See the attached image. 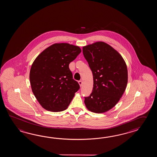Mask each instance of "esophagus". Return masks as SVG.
<instances>
[{"label":"esophagus","mask_w":157,"mask_h":157,"mask_svg":"<svg viewBox=\"0 0 157 157\" xmlns=\"http://www.w3.org/2000/svg\"><path fill=\"white\" fill-rule=\"evenodd\" d=\"M78 82V84L80 85V87L82 86V81L81 80V81H79Z\"/></svg>","instance_id":"esophagus-1"}]
</instances>
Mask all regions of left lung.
Listing matches in <instances>:
<instances>
[{"label": "left lung", "mask_w": 157, "mask_h": 157, "mask_svg": "<svg viewBox=\"0 0 157 157\" xmlns=\"http://www.w3.org/2000/svg\"><path fill=\"white\" fill-rule=\"evenodd\" d=\"M82 52L94 81L92 93L85 98V104L94 113L106 112L117 104L126 90V64L117 50L103 41L83 47Z\"/></svg>", "instance_id": "1"}]
</instances>
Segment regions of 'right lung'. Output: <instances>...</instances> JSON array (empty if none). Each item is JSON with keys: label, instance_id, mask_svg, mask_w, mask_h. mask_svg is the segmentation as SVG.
<instances>
[{"label": "right lung", "instance_id": "add662e5", "mask_svg": "<svg viewBox=\"0 0 157 157\" xmlns=\"http://www.w3.org/2000/svg\"><path fill=\"white\" fill-rule=\"evenodd\" d=\"M78 46L56 43L36 58L31 66V89L41 107L57 112L66 110L80 89L73 79L69 64L81 53Z\"/></svg>", "mask_w": 157, "mask_h": 157}]
</instances>
